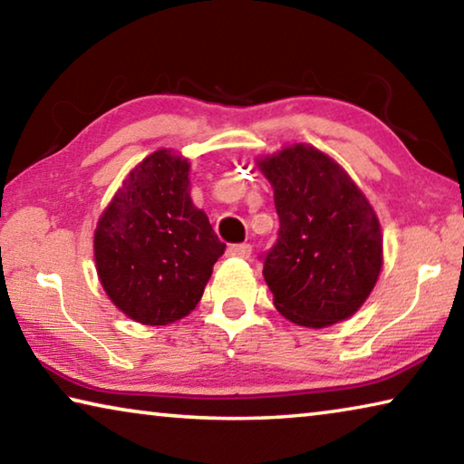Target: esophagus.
Masks as SVG:
<instances>
[{
	"label": "esophagus",
	"mask_w": 464,
	"mask_h": 464,
	"mask_svg": "<svg viewBox=\"0 0 464 464\" xmlns=\"http://www.w3.org/2000/svg\"><path fill=\"white\" fill-rule=\"evenodd\" d=\"M227 254H229L231 257H241V260H247V257L251 256V246L249 243H235V246H229Z\"/></svg>",
	"instance_id": "obj_1"
}]
</instances>
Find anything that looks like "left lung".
<instances>
[{"label":"left lung","mask_w":464,"mask_h":464,"mask_svg":"<svg viewBox=\"0 0 464 464\" xmlns=\"http://www.w3.org/2000/svg\"><path fill=\"white\" fill-rule=\"evenodd\" d=\"M274 188L278 239L264 254L274 304L303 327L354 315L382 266V235L371 202L332 157L293 145L257 163Z\"/></svg>","instance_id":"obj_1"}]
</instances>
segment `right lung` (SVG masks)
<instances>
[{"mask_svg": "<svg viewBox=\"0 0 464 464\" xmlns=\"http://www.w3.org/2000/svg\"><path fill=\"white\" fill-rule=\"evenodd\" d=\"M190 163L168 149L145 157L102 213L93 257L102 286L143 325L186 317L204 293L225 243L192 204Z\"/></svg>", "mask_w": 464, "mask_h": 464, "instance_id": "right-lung-1", "label": "right lung"}]
</instances>
